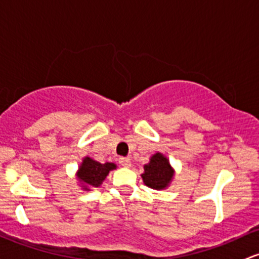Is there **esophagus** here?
<instances>
[{
    "instance_id": "34e87169",
    "label": "esophagus",
    "mask_w": 259,
    "mask_h": 259,
    "mask_svg": "<svg viewBox=\"0 0 259 259\" xmlns=\"http://www.w3.org/2000/svg\"><path fill=\"white\" fill-rule=\"evenodd\" d=\"M119 163H120V166L125 167V168H129V167L132 166V161H130V158H127V157L119 158Z\"/></svg>"
}]
</instances>
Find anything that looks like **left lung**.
<instances>
[{
    "instance_id": "1",
    "label": "left lung",
    "mask_w": 259,
    "mask_h": 259,
    "mask_svg": "<svg viewBox=\"0 0 259 259\" xmlns=\"http://www.w3.org/2000/svg\"><path fill=\"white\" fill-rule=\"evenodd\" d=\"M175 168L169 160L161 152H156L150 157L149 163L144 166L141 175L145 186L155 190H164L169 187L175 178Z\"/></svg>"
}]
</instances>
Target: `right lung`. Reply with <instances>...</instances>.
<instances>
[{"label": "right lung", "instance_id": "add662e5", "mask_svg": "<svg viewBox=\"0 0 259 259\" xmlns=\"http://www.w3.org/2000/svg\"><path fill=\"white\" fill-rule=\"evenodd\" d=\"M113 169H116V164L113 162L101 163L86 156L79 163L77 172H76V180L82 190L98 188Z\"/></svg>", "mask_w": 259, "mask_h": 259}]
</instances>
